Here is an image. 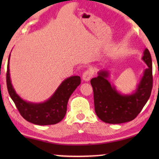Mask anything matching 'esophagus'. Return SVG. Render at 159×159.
I'll list each match as a JSON object with an SVG mask.
<instances>
[{
	"instance_id": "obj_1",
	"label": "esophagus",
	"mask_w": 159,
	"mask_h": 159,
	"mask_svg": "<svg viewBox=\"0 0 159 159\" xmlns=\"http://www.w3.org/2000/svg\"><path fill=\"white\" fill-rule=\"evenodd\" d=\"M93 71H90V70H87L84 71L83 73V75H82V79H83L84 81L85 82H88L89 80L91 79V77H93Z\"/></svg>"
}]
</instances>
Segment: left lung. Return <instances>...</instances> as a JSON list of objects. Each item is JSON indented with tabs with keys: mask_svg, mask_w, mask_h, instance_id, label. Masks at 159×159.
Here are the masks:
<instances>
[{
	"mask_svg": "<svg viewBox=\"0 0 159 159\" xmlns=\"http://www.w3.org/2000/svg\"><path fill=\"white\" fill-rule=\"evenodd\" d=\"M142 59L148 66L136 90L129 95L121 94L108 82L109 72L101 70L90 80L94 95L95 111L98 117L108 124L128 122L135 118L148 101L153 88L152 59L148 49Z\"/></svg>",
	"mask_w": 159,
	"mask_h": 159,
	"instance_id": "obj_1",
	"label": "left lung"
}]
</instances>
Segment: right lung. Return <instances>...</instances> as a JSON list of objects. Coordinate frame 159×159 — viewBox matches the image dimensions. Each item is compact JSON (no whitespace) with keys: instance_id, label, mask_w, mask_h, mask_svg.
<instances>
[{"instance_id":"add662e5","label":"right lung","mask_w":159,"mask_h":159,"mask_svg":"<svg viewBox=\"0 0 159 159\" xmlns=\"http://www.w3.org/2000/svg\"><path fill=\"white\" fill-rule=\"evenodd\" d=\"M10 55L8 60L6 84L8 93L24 119L38 125L57 124L64 119L66 113L69 97L80 85L79 76H71L63 81L52 96L43 103H32L25 101L15 91L11 84L9 72Z\"/></svg>"}]
</instances>
